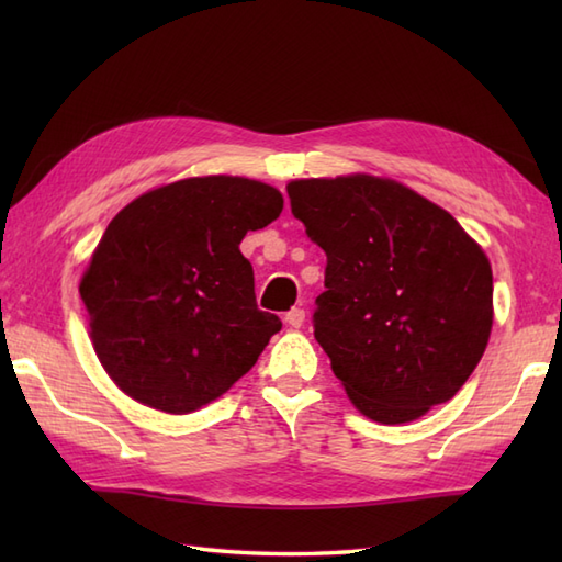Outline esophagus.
Segmentation results:
<instances>
[{
	"mask_svg": "<svg viewBox=\"0 0 562 562\" xmlns=\"http://www.w3.org/2000/svg\"><path fill=\"white\" fill-rule=\"evenodd\" d=\"M304 308H290L288 314H284V324L292 326V328H302L304 324Z\"/></svg>",
	"mask_w": 562,
	"mask_h": 562,
	"instance_id": "esophagus-1",
	"label": "esophagus"
}]
</instances>
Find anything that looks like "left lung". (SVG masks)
I'll list each match as a JSON object with an SVG mask.
<instances>
[{
    "mask_svg": "<svg viewBox=\"0 0 562 562\" xmlns=\"http://www.w3.org/2000/svg\"><path fill=\"white\" fill-rule=\"evenodd\" d=\"M292 214L326 250L314 336L355 408L398 425L447 403L493 328V270L447 210L389 178H304Z\"/></svg>",
    "mask_w": 562,
    "mask_h": 562,
    "instance_id": "8db88e82",
    "label": "left lung"
}]
</instances>
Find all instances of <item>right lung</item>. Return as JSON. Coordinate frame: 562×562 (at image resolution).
Segmentation results:
<instances>
[{
    "mask_svg": "<svg viewBox=\"0 0 562 562\" xmlns=\"http://www.w3.org/2000/svg\"><path fill=\"white\" fill-rule=\"evenodd\" d=\"M282 205L272 186L202 176L149 190L115 214L79 294L93 350L130 398L193 413L256 364L282 321L258 308L238 244Z\"/></svg>",
    "mask_w": 562,
    "mask_h": 562,
    "instance_id": "right-lung-1",
    "label": "right lung"
}]
</instances>
